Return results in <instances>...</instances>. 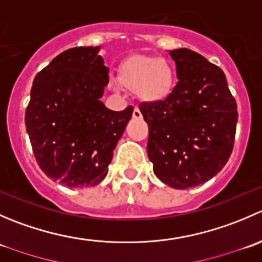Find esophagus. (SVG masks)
<instances>
[{
    "instance_id": "34e87169",
    "label": "esophagus",
    "mask_w": 262,
    "mask_h": 262,
    "mask_svg": "<svg viewBox=\"0 0 262 262\" xmlns=\"http://www.w3.org/2000/svg\"><path fill=\"white\" fill-rule=\"evenodd\" d=\"M133 118L134 119H142V113L141 110H139V107H134L133 110Z\"/></svg>"
}]
</instances>
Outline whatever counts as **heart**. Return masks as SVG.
<instances>
[{"instance_id": "b5f03b06", "label": "heart", "mask_w": 262, "mask_h": 262, "mask_svg": "<svg viewBox=\"0 0 262 262\" xmlns=\"http://www.w3.org/2000/svg\"><path fill=\"white\" fill-rule=\"evenodd\" d=\"M120 84L136 91L141 100L157 102L167 99L175 87V72L172 66L160 57L133 55L120 63L118 70ZM109 86L118 89V81L110 78Z\"/></svg>"}]
</instances>
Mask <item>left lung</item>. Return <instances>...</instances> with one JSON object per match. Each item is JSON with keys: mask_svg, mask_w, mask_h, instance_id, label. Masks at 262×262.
I'll use <instances>...</instances> for the list:
<instances>
[{"mask_svg": "<svg viewBox=\"0 0 262 262\" xmlns=\"http://www.w3.org/2000/svg\"><path fill=\"white\" fill-rule=\"evenodd\" d=\"M179 82L167 99L142 102L147 152L156 176L189 189L215 176L233 149L238 112L218 66L192 50L173 49Z\"/></svg>", "mask_w": 262, "mask_h": 262, "instance_id": "obj_1", "label": "left lung"}]
</instances>
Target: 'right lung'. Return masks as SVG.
I'll return each instance as SVG.
<instances>
[{
    "label": "right lung",
    "mask_w": 262,
    "mask_h": 262,
    "mask_svg": "<svg viewBox=\"0 0 262 262\" xmlns=\"http://www.w3.org/2000/svg\"><path fill=\"white\" fill-rule=\"evenodd\" d=\"M99 50L77 47L57 55L34 78L25 112L39 167L68 187L95 186L104 180L133 114V106L113 112L100 101L109 68Z\"/></svg>",
    "instance_id": "obj_1"
}]
</instances>
